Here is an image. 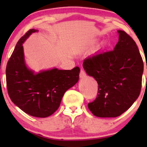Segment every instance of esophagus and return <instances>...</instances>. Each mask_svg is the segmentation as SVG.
Instances as JSON below:
<instances>
[{"label":"esophagus","instance_id":"esophagus-1","mask_svg":"<svg viewBox=\"0 0 147 147\" xmlns=\"http://www.w3.org/2000/svg\"><path fill=\"white\" fill-rule=\"evenodd\" d=\"M86 74L85 71H84V69L81 68V69H80V77L81 78H83L84 77H86Z\"/></svg>","mask_w":147,"mask_h":147}]
</instances>
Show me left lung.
Segmentation results:
<instances>
[{
  "mask_svg": "<svg viewBox=\"0 0 147 147\" xmlns=\"http://www.w3.org/2000/svg\"><path fill=\"white\" fill-rule=\"evenodd\" d=\"M113 50L84 59L86 73L98 82V94L88 108L94 116L114 118L121 115L137 99L142 86L144 64L135 41L124 31Z\"/></svg>",
  "mask_w": 147,
  "mask_h": 147,
  "instance_id": "1",
  "label": "left lung"
}]
</instances>
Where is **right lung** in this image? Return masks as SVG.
Wrapping results in <instances>:
<instances>
[{"mask_svg":"<svg viewBox=\"0 0 147 147\" xmlns=\"http://www.w3.org/2000/svg\"><path fill=\"white\" fill-rule=\"evenodd\" d=\"M30 29L17 42L6 68L8 94L20 109L35 117L51 116L59 107L65 92L77 83L80 67L71 70L55 68L35 74L25 63L22 44L32 33Z\"/></svg>","mask_w":147,"mask_h":147,"instance_id":"add662e5","label":"right lung"}]
</instances>
